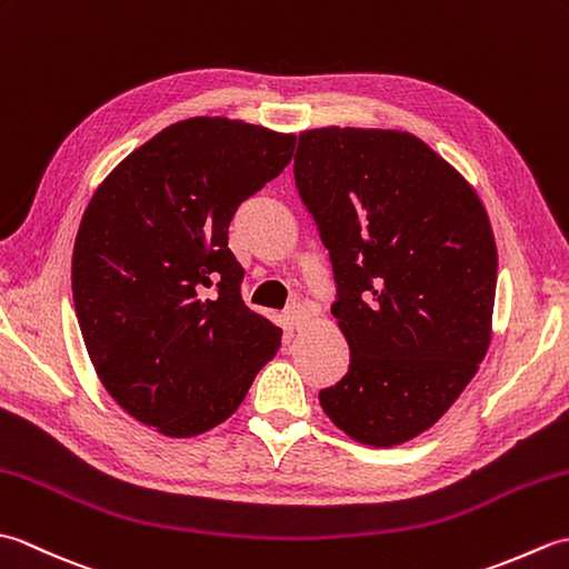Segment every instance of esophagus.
<instances>
[{"instance_id":"esophagus-1","label":"esophagus","mask_w":569,"mask_h":569,"mask_svg":"<svg viewBox=\"0 0 569 569\" xmlns=\"http://www.w3.org/2000/svg\"><path fill=\"white\" fill-rule=\"evenodd\" d=\"M308 318H310V310L303 303H293L291 308L286 310V320H288V325H291L293 330L303 328V325L308 322Z\"/></svg>"}]
</instances>
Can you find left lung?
I'll use <instances>...</instances> for the list:
<instances>
[{
    "mask_svg": "<svg viewBox=\"0 0 569 569\" xmlns=\"http://www.w3.org/2000/svg\"><path fill=\"white\" fill-rule=\"evenodd\" d=\"M296 186L330 251L349 369L320 406L349 438L393 447L432 428L491 342L497 241L477 190L396 129L298 137Z\"/></svg>",
    "mask_w": 569,
    "mask_h": 569,
    "instance_id": "left-lung-1",
    "label": "left lung"
}]
</instances>
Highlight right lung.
Instances as JSON below:
<instances>
[{
	"label": "right lung",
	"mask_w": 569,
	"mask_h": 569,
	"mask_svg": "<svg viewBox=\"0 0 569 569\" xmlns=\"http://www.w3.org/2000/svg\"><path fill=\"white\" fill-rule=\"evenodd\" d=\"M293 147L239 119H183L131 151L82 214L72 300L84 347L107 393L166 438L224 422L281 347L241 300L227 229Z\"/></svg>",
	"instance_id": "obj_1"
}]
</instances>
